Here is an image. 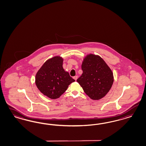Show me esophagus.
<instances>
[{
	"instance_id": "1",
	"label": "esophagus",
	"mask_w": 146,
	"mask_h": 146,
	"mask_svg": "<svg viewBox=\"0 0 146 146\" xmlns=\"http://www.w3.org/2000/svg\"><path fill=\"white\" fill-rule=\"evenodd\" d=\"M73 79H74L75 80H76L77 79H78V76H73Z\"/></svg>"
}]
</instances>
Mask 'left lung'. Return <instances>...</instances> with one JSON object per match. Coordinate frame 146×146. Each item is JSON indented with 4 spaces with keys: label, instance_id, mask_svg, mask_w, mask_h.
I'll return each mask as SVG.
<instances>
[{
    "label": "left lung",
    "instance_id": "left-lung-1",
    "mask_svg": "<svg viewBox=\"0 0 146 146\" xmlns=\"http://www.w3.org/2000/svg\"><path fill=\"white\" fill-rule=\"evenodd\" d=\"M82 74L77 79L86 94L93 100H99L110 91L113 84V74L99 55L90 54L81 65Z\"/></svg>",
    "mask_w": 146,
    "mask_h": 146
}]
</instances>
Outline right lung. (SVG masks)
Listing matches in <instances>:
<instances>
[{"label":"right lung","mask_w":146,"mask_h":146,"mask_svg":"<svg viewBox=\"0 0 146 146\" xmlns=\"http://www.w3.org/2000/svg\"><path fill=\"white\" fill-rule=\"evenodd\" d=\"M63 59L54 56L46 61L35 76V84L39 90L50 99L59 98L75 80L62 67Z\"/></svg>","instance_id":"obj_1"}]
</instances>
